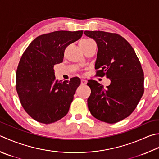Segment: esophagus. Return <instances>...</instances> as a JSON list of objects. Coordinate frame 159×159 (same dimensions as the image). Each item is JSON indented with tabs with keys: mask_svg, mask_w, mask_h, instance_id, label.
Wrapping results in <instances>:
<instances>
[{
	"mask_svg": "<svg viewBox=\"0 0 159 159\" xmlns=\"http://www.w3.org/2000/svg\"><path fill=\"white\" fill-rule=\"evenodd\" d=\"M87 83V80L85 79H81V84L82 85H85Z\"/></svg>",
	"mask_w": 159,
	"mask_h": 159,
	"instance_id": "obj_1",
	"label": "esophagus"
}]
</instances>
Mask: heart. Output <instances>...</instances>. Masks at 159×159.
Listing matches in <instances>:
<instances>
[{"instance_id":"heart-1","label":"heart","mask_w":159,"mask_h":159,"mask_svg":"<svg viewBox=\"0 0 159 159\" xmlns=\"http://www.w3.org/2000/svg\"><path fill=\"white\" fill-rule=\"evenodd\" d=\"M90 40H91V39H83V40H81L80 41V43H81V42H89V41H90Z\"/></svg>"}]
</instances>
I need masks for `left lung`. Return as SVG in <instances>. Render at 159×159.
Here are the masks:
<instances>
[{"mask_svg": "<svg viewBox=\"0 0 159 159\" xmlns=\"http://www.w3.org/2000/svg\"><path fill=\"white\" fill-rule=\"evenodd\" d=\"M98 46L96 76H106L111 83L106 88L90 79L91 94L88 109L96 119L115 123L125 119L135 110L144 93V73L131 45L116 33L85 31Z\"/></svg>", "mask_w": 159, "mask_h": 159, "instance_id": "8db88e82", "label": "left lung"}]
</instances>
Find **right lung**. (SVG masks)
Segmentation results:
<instances>
[{
	"label": "right lung",
	"mask_w": 159,
	"mask_h": 159,
	"mask_svg": "<svg viewBox=\"0 0 159 159\" xmlns=\"http://www.w3.org/2000/svg\"><path fill=\"white\" fill-rule=\"evenodd\" d=\"M83 33L56 31L43 34L32 40L22 55L16 88L25 111L39 123H54L69 111L80 80L73 77L61 83L56 80L54 66L63 62L65 49Z\"/></svg>",
	"instance_id": "1"
}]
</instances>
